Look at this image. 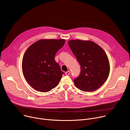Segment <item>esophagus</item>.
<instances>
[{"label": "esophagus", "instance_id": "esophagus-1", "mask_svg": "<svg viewBox=\"0 0 130 130\" xmlns=\"http://www.w3.org/2000/svg\"><path fill=\"white\" fill-rule=\"evenodd\" d=\"M69 73H70V71L68 70V71H66V72H65V75H66V76H68L69 75Z\"/></svg>", "mask_w": 130, "mask_h": 130}]
</instances>
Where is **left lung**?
I'll return each instance as SVG.
<instances>
[{
	"label": "left lung",
	"instance_id": "8db88e82",
	"mask_svg": "<svg viewBox=\"0 0 130 130\" xmlns=\"http://www.w3.org/2000/svg\"><path fill=\"white\" fill-rule=\"evenodd\" d=\"M68 44L81 66L80 76L74 80V84L84 91L96 90L109 76L110 65L106 53L91 41L72 40Z\"/></svg>",
	"mask_w": 130,
	"mask_h": 130
}]
</instances>
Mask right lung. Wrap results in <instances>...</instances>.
<instances>
[{"label": "right lung", "instance_id": "add662e5", "mask_svg": "<svg viewBox=\"0 0 130 130\" xmlns=\"http://www.w3.org/2000/svg\"><path fill=\"white\" fill-rule=\"evenodd\" d=\"M65 42L64 39H42L32 44L26 51L22 61L23 73L35 90L47 92L59 84L64 72L54 57Z\"/></svg>", "mask_w": 130, "mask_h": 130}]
</instances>
